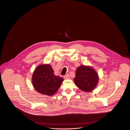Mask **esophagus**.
Segmentation results:
<instances>
[{"label":"esophagus","mask_w":130,"mask_h":130,"mask_svg":"<svg viewBox=\"0 0 130 130\" xmlns=\"http://www.w3.org/2000/svg\"><path fill=\"white\" fill-rule=\"evenodd\" d=\"M64 78L65 79H69L70 78V76H69V75H68V74H67V75H66L64 76Z\"/></svg>","instance_id":"1"}]
</instances>
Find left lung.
<instances>
[{
    "label": "left lung",
    "instance_id": "obj_1",
    "mask_svg": "<svg viewBox=\"0 0 130 130\" xmlns=\"http://www.w3.org/2000/svg\"><path fill=\"white\" fill-rule=\"evenodd\" d=\"M76 86L82 91L90 92L96 87L99 76L96 71L91 66L81 65L77 68L73 79Z\"/></svg>",
    "mask_w": 130,
    "mask_h": 130
}]
</instances>
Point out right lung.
<instances>
[{
	"instance_id": "obj_1",
	"label": "right lung",
	"mask_w": 130,
	"mask_h": 130,
	"mask_svg": "<svg viewBox=\"0 0 130 130\" xmlns=\"http://www.w3.org/2000/svg\"><path fill=\"white\" fill-rule=\"evenodd\" d=\"M32 84L40 94L49 96L53 95L61 86L63 79L54 74L50 64L39 65L33 71Z\"/></svg>"
}]
</instances>
